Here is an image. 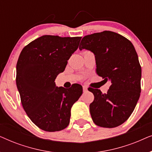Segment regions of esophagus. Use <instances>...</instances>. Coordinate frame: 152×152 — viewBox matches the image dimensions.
Instances as JSON below:
<instances>
[{
  "instance_id": "1",
  "label": "esophagus",
  "mask_w": 152,
  "mask_h": 152,
  "mask_svg": "<svg viewBox=\"0 0 152 152\" xmlns=\"http://www.w3.org/2000/svg\"><path fill=\"white\" fill-rule=\"evenodd\" d=\"M83 91H84V93H86L88 91V88L86 86H83Z\"/></svg>"
}]
</instances>
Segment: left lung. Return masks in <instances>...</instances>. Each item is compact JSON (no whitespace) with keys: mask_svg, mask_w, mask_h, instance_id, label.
Masks as SVG:
<instances>
[{"mask_svg":"<svg viewBox=\"0 0 152 152\" xmlns=\"http://www.w3.org/2000/svg\"><path fill=\"white\" fill-rule=\"evenodd\" d=\"M80 50L94 54L96 72L111 86L107 93L89 88L94 95L90 113L97 126L113 128L124 123L133 113L140 95L141 67L132 43L111 31L86 35Z\"/></svg>","mask_w":152,"mask_h":152,"instance_id":"left-lung-1","label":"left lung"}]
</instances>
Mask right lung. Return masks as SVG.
I'll return each mask as SVG.
<instances>
[{
    "instance_id": "obj_1",
    "label": "right lung",
    "mask_w": 152,
    "mask_h": 152,
    "mask_svg": "<svg viewBox=\"0 0 152 152\" xmlns=\"http://www.w3.org/2000/svg\"><path fill=\"white\" fill-rule=\"evenodd\" d=\"M82 37L43 35L27 45L16 64V86L23 107L41 129L53 132L67 127L70 110L82 94V86H56L68 60L78 48Z\"/></svg>"
}]
</instances>
